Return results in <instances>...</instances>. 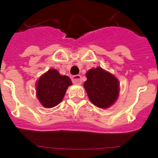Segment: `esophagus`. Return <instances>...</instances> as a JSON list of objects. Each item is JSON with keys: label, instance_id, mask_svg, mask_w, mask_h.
<instances>
[{"label": "esophagus", "instance_id": "34e87169", "mask_svg": "<svg viewBox=\"0 0 158 158\" xmlns=\"http://www.w3.org/2000/svg\"><path fill=\"white\" fill-rule=\"evenodd\" d=\"M72 81L73 82V84H76V85H81V77L80 75H75V76L72 77Z\"/></svg>", "mask_w": 158, "mask_h": 158}]
</instances>
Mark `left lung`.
I'll list each match as a JSON object with an SVG mask.
<instances>
[{
	"mask_svg": "<svg viewBox=\"0 0 158 158\" xmlns=\"http://www.w3.org/2000/svg\"><path fill=\"white\" fill-rule=\"evenodd\" d=\"M84 83L89 100L96 107L106 109L115 104L119 95V82L112 73L101 67L89 69Z\"/></svg>",
	"mask_w": 158,
	"mask_h": 158,
	"instance_id": "left-lung-1",
	"label": "left lung"
}]
</instances>
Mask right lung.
<instances>
[{
    "label": "right lung",
    "mask_w": 158,
    "mask_h": 158,
    "mask_svg": "<svg viewBox=\"0 0 158 158\" xmlns=\"http://www.w3.org/2000/svg\"><path fill=\"white\" fill-rule=\"evenodd\" d=\"M71 85L69 77L61 75L57 69H50L36 81V96L43 107L51 108L62 102Z\"/></svg>",
    "instance_id": "obj_1"
}]
</instances>
